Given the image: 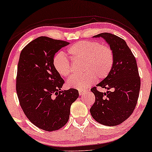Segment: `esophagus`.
Returning <instances> with one entry per match:
<instances>
[{"label": "esophagus", "instance_id": "obj_1", "mask_svg": "<svg viewBox=\"0 0 152 152\" xmlns=\"http://www.w3.org/2000/svg\"><path fill=\"white\" fill-rule=\"evenodd\" d=\"M85 92H86L85 91L79 90V94H80V95H83L84 94H85Z\"/></svg>", "mask_w": 152, "mask_h": 152}]
</instances>
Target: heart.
I'll return each mask as SVG.
<instances>
[{
    "instance_id": "b5f03b06",
    "label": "heart",
    "mask_w": 152,
    "mask_h": 152,
    "mask_svg": "<svg viewBox=\"0 0 152 152\" xmlns=\"http://www.w3.org/2000/svg\"><path fill=\"white\" fill-rule=\"evenodd\" d=\"M68 53L75 60L83 61L82 71L80 75H74L67 84L80 90L86 88L95 82L109 75L114 64V54L111 48L101 45L94 41H81L68 48ZM53 65L58 73L67 77L72 73L71 64L63 53H58L53 59Z\"/></svg>"
}]
</instances>
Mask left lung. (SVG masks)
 <instances>
[{
    "mask_svg": "<svg viewBox=\"0 0 152 152\" xmlns=\"http://www.w3.org/2000/svg\"><path fill=\"white\" fill-rule=\"evenodd\" d=\"M93 37L103 38L114 54L111 72L97 86L113 91L102 93L95 86L91 88L95 101L90 112L99 123L110 126L118 125L132 115L138 102L140 78L136 60L125 41L120 37L107 32Z\"/></svg>",
    "mask_w": 152,
    "mask_h": 152,
    "instance_id": "obj_1",
    "label": "left lung"
}]
</instances>
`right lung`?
<instances>
[{
    "label": "right lung",
    "instance_id": "right-lung-1",
    "mask_svg": "<svg viewBox=\"0 0 152 152\" xmlns=\"http://www.w3.org/2000/svg\"><path fill=\"white\" fill-rule=\"evenodd\" d=\"M69 43L39 37L20 54L16 89L25 115L47 132L61 129L69 119L70 106L79 97L77 89L61 91L64 80L53 65L55 55Z\"/></svg>",
    "mask_w": 152,
    "mask_h": 152
}]
</instances>
